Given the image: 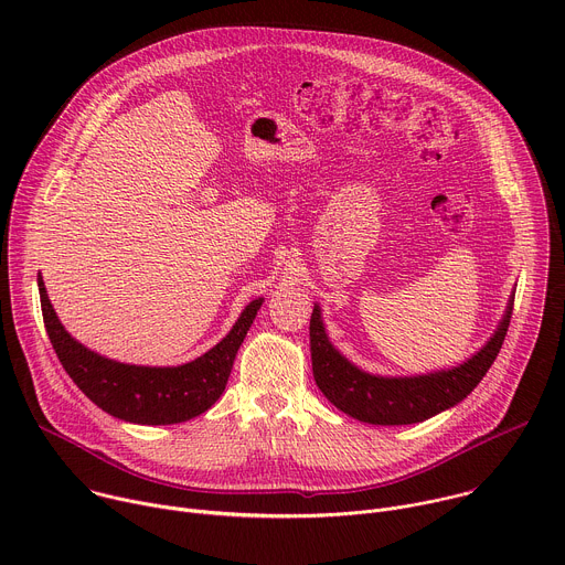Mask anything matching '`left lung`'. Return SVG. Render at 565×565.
<instances>
[{
	"instance_id": "1",
	"label": "left lung",
	"mask_w": 565,
	"mask_h": 565,
	"mask_svg": "<svg viewBox=\"0 0 565 565\" xmlns=\"http://www.w3.org/2000/svg\"><path fill=\"white\" fill-rule=\"evenodd\" d=\"M512 308L514 297L494 338L465 364L451 371L418 377H375L355 369L331 347L324 327H321L319 308L315 306L310 315V355L315 382L340 412L353 416L355 420L369 425L423 423L458 405L486 377L505 342Z\"/></svg>"
}]
</instances>
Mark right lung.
I'll list each match as a JSON object with an SVG mask.
<instances>
[{"label":"right lung","instance_id":"add662e5","mask_svg":"<svg viewBox=\"0 0 565 565\" xmlns=\"http://www.w3.org/2000/svg\"><path fill=\"white\" fill-rule=\"evenodd\" d=\"M38 288L49 340L68 377L103 412L136 425H177L207 412L221 397L234 355L262 306V299L248 303L232 331L199 360L174 369H149L100 358L77 344L57 321L40 275Z\"/></svg>","mask_w":565,"mask_h":565}]
</instances>
